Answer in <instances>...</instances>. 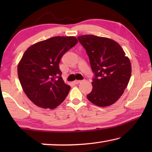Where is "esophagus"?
<instances>
[{"instance_id": "esophagus-1", "label": "esophagus", "mask_w": 152, "mask_h": 152, "mask_svg": "<svg viewBox=\"0 0 152 152\" xmlns=\"http://www.w3.org/2000/svg\"><path fill=\"white\" fill-rule=\"evenodd\" d=\"M82 80H75L74 81V83L75 84H80V83H82Z\"/></svg>"}]
</instances>
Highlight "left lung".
Listing matches in <instances>:
<instances>
[{
  "label": "left lung",
  "mask_w": 152,
  "mask_h": 152,
  "mask_svg": "<svg viewBox=\"0 0 152 152\" xmlns=\"http://www.w3.org/2000/svg\"><path fill=\"white\" fill-rule=\"evenodd\" d=\"M78 39L89 57L95 77L87 99L100 107L111 106L124 93L132 75L130 60L118 43L107 37L92 34Z\"/></svg>",
  "instance_id": "1"
}]
</instances>
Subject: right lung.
Returning a JSON list of instances; mask_svg holds the SVG:
<instances>
[{"mask_svg": "<svg viewBox=\"0 0 152 152\" xmlns=\"http://www.w3.org/2000/svg\"><path fill=\"white\" fill-rule=\"evenodd\" d=\"M77 42L75 37H54L34 43L24 53L18 64V79L24 93L37 107L53 109L66 99L70 86L62 79L59 64Z\"/></svg>", "mask_w": 152, "mask_h": 152, "instance_id": "obj_1", "label": "right lung"}]
</instances>
